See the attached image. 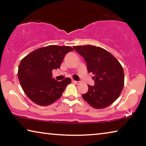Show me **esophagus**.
Returning <instances> with one entry per match:
<instances>
[{"mask_svg": "<svg viewBox=\"0 0 146 146\" xmlns=\"http://www.w3.org/2000/svg\"><path fill=\"white\" fill-rule=\"evenodd\" d=\"M72 82H74V83L76 84H80L81 83L80 81H76V80H72Z\"/></svg>", "mask_w": 146, "mask_h": 146, "instance_id": "34e87169", "label": "esophagus"}]
</instances>
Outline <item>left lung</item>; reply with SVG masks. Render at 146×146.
<instances>
[{"label": "left lung", "instance_id": "left-lung-1", "mask_svg": "<svg viewBox=\"0 0 146 146\" xmlns=\"http://www.w3.org/2000/svg\"><path fill=\"white\" fill-rule=\"evenodd\" d=\"M73 48L84 58L88 73L95 75V85H88V92L82 95V98L94 108L108 107L123 90L124 73L122 66L114 56L100 47L87 45Z\"/></svg>", "mask_w": 146, "mask_h": 146}]
</instances>
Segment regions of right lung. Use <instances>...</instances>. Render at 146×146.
Returning a JSON list of instances; mask_svg holds the SVG:
<instances>
[{"label": "right lung", "instance_id": "obj_1", "mask_svg": "<svg viewBox=\"0 0 146 146\" xmlns=\"http://www.w3.org/2000/svg\"><path fill=\"white\" fill-rule=\"evenodd\" d=\"M70 46L51 45L36 49L26 56L19 66L18 77L26 95L34 103L48 106L60 98L70 78L60 81L52 77V70L59 69Z\"/></svg>", "mask_w": 146, "mask_h": 146}]
</instances>
